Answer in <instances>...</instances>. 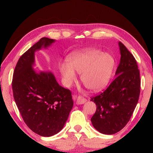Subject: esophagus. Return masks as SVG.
Wrapping results in <instances>:
<instances>
[{"instance_id":"1","label":"esophagus","mask_w":153,"mask_h":153,"mask_svg":"<svg viewBox=\"0 0 153 153\" xmlns=\"http://www.w3.org/2000/svg\"><path fill=\"white\" fill-rule=\"evenodd\" d=\"M86 99L84 97H83L82 96H78L76 98V104L77 105H82V104H84L86 102Z\"/></svg>"}]
</instances>
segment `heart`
I'll use <instances>...</instances> for the list:
<instances>
[{
	"label": "heart",
	"instance_id": "1",
	"mask_svg": "<svg viewBox=\"0 0 153 153\" xmlns=\"http://www.w3.org/2000/svg\"><path fill=\"white\" fill-rule=\"evenodd\" d=\"M68 63L61 65L65 82L69 86L76 79L74 71L80 74L83 84L92 91H99L107 86L115 65V59L98 50H87L73 54Z\"/></svg>",
	"mask_w": 153,
	"mask_h": 153
}]
</instances>
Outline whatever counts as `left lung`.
Here are the masks:
<instances>
[{
    "mask_svg": "<svg viewBox=\"0 0 153 153\" xmlns=\"http://www.w3.org/2000/svg\"><path fill=\"white\" fill-rule=\"evenodd\" d=\"M119 45L121 56L116 77L107 89L91 98L97 107L91 118L92 125L99 132L108 135L120 131L128 123L140 92L136 59L123 43L120 42Z\"/></svg>",
    "mask_w": 153,
    "mask_h": 153,
    "instance_id": "1",
    "label": "left lung"
}]
</instances>
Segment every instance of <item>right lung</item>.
I'll return each instance as SVG.
<instances>
[{"label": "right lung", "mask_w": 153, "mask_h": 153, "mask_svg": "<svg viewBox=\"0 0 153 153\" xmlns=\"http://www.w3.org/2000/svg\"><path fill=\"white\" fill-rule=\"evenodd\" d=\"M42 38L20 56L12 79L14 100L24 122L38 135L59 132L74 105L71 92L61 86L51 72L36 74L32 65L34 52L54 42Z\"/></svg>", "instance_id": "add662e5"}]
</instances>
